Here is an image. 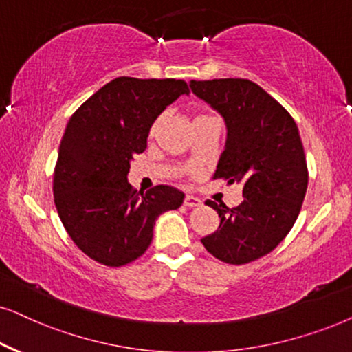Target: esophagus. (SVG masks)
<instances>
[{"instance_id":"34e87169","label":"esophagus","mask_w":352,"mask_h":352,"mask_svg":"<svg viewBox=\"0 0 352 352\" xmlns=\"http://www.w3.org/2000/svg\"><path fill=\"white\" fill-rule=\"evenodd\" d=\"M200 204H202V200H200V199L194 197V195H186V199H184V205H186V207H189V208L199 207Z\"/></svg>"}]
</instances>
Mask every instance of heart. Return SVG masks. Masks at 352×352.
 I'll use <instances>...</instances> for the list:
<instances>
[{"label":"heart","mask_w":352,"mask_h":352,"mask_svg":"<svg viewBox=\"0 0 352 352\" xmlns=\"http://www.w3.org/2000/svg\"><path fill=\"white\" fill-rule=\"evenodd\" d=\"M204 116H207V115H199V116H195V118H204Z\"/></svg>","instance_id":"obj_1"}]
</instances>
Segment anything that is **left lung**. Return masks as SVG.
<instances>
[{
    "instance_id": "left-lung-1",
    "label": "left lung",
    "mask_w": 352,
    "mask_h": 352,
    "mask_svg": "<svg viewBox=\"0 0 352 352\" xmlns=\"http://www.w3.org/2000/svg\"><path fill=\"white\" fill-rule=\"evenodd\" d=\"M190 89L226 122V145L213 177L241 184L244 197L232 208L207 200L220 226L200 241L221 262L243 265L272 252L298 220L309 182L299 129L249 79L190 80Z\"/></svg>"
}]
</instances>
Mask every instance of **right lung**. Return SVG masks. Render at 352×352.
<instances>
[{
    "label": "right lung",
    "mask_w": 352,
    "mask_h": 352,
    "mask_svg": "<svg viewBox=\"0 0 352 352\" xmlns=\"http://www.w3.org/2000/svg\"><path fill=\"white\" fill-rule=\"evenodd\" d=\"M189 87L181 79L118 77L67 122L53 175L58 215L74 244L95 262L122 267L148 249L157 218L181 207L171 186L137 192L127 173L147 148L153 121Z\"/></svg>",
    "instance_id": "1"
}]
</instances>
